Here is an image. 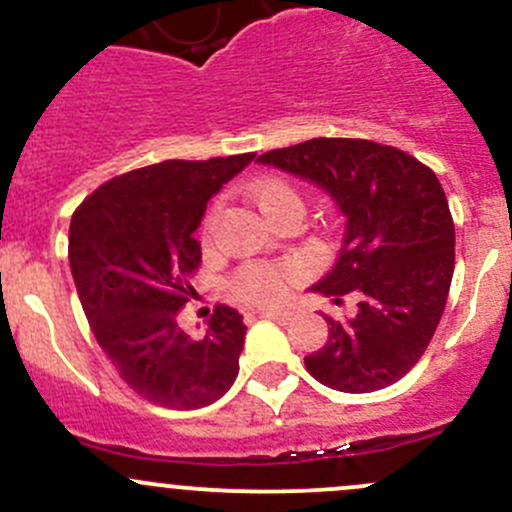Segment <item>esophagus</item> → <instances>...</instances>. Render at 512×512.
<instances>
[{
    "instance_id": "1",
    "label": "esophagus",
    "mask_w": 512,
    "mask_h": 512,
    "mask_svg": "<svg viewBox=\"0 0 512 512\" xmlns=\"http://www.w3.org/2000/svg\"><path fill=\"white\" fill-rule=\"evenodd\" d=\"M257 314H260V317H267V319H275V322H280V324H287L289 319H292V314L282 312V309H257Z\"/></svg>"
}]
</instances>
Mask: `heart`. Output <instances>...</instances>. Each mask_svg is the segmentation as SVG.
Returning a JSON list of instances; mask_svg holds the SVG:
<instances>
[{
	"mask_svg": "<svg viewBox=\"0 0 512 512\" xmlns=\"http://www.w3.org/2000/svg\"><path fill=\"white\" fill-rule=\"evenodd\" d=\"M247 198L252 200L257 210L265 215L267 223L277 220L285 213L304 215V200L299 190L285 178L277 175H265L247 185ZM215 210L205 215L203 235L208 237L210 225H213ZM299 277V265L294 262H250L242 265L232 277L230 289L245 302L255 304H275L287 294L289 285H294Z\"/></svg>",
	"mask_w": 512,
	"mask_h": 512,
	"instance_id": "obj_1",
	"label": "heart"
}]
</instances>
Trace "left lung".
<instances>
[{"instance_id": "8db88e82", "label": "left lung", "mask_w": 512, "mask_h": 512, "mask_svg": "<svg viewBox=\"0 0 512 512\" xmlns=\"http://www.w3.org/2000/svg\"><path fill=\"white\" fill-rule=\"evenodd\" d=\"M257 163L309 180L344 215L337 260L312 292L359 302L347 319L324 314L329 339L304 356L307 371L344 394L396 384L426 352L451 289L456 230L436 173L359 138H312Z\"/></svg>"}]
</instances>
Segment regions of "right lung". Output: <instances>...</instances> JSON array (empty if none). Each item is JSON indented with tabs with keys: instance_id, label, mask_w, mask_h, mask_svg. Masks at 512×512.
I'll return each mask as SVG.
<instances>
[{
	"instance_id": "1",
	"label": "right lung",
	"mask_w": 512,
	"mask_h": 512,
	"mask_svg": "<svg viewBox=\"0 0 512 512\" xmlns=\"http://www.w3.org/2000/svg\"><path fill=\"white\" fill-rule=\"evenodd\" d=\"M252 158L146 165L103 183L71 218V275L96 342L121 379L156 406L203 409L235 384L242 314L220 304L203 337H190L178 314L195 294L193 232L208 200Z\"/></svg>"
}]
</instances>
